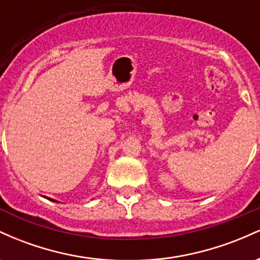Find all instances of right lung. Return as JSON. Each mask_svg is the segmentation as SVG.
<instances>
[{
	"mask_svg": "<svg viewBox=\"0 0 260 260\" xmlns=\"http://www.w3.org/2000/svg\"><path fill=\"white\" fill-rule=\"evenodd\" d=\"M50 201H52V202H56V201H53V199H50Z\"/></svg>",
	"mask_w": 260,
	"mask_h": 260,
	"instance_id": "add662e5",
	"label": "right lung"
}]
</instances>
